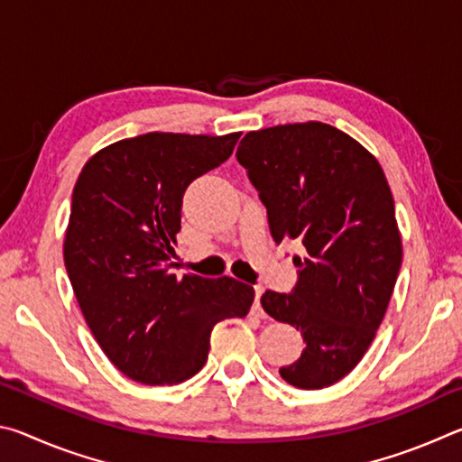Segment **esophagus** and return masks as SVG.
I'll return each mask as SVG.
<instances>
[{
	"label": "esophagus",
	"instance_id": "esophagus-1",
	"mask_svg": "<svg viewBox=\"0 0 462 462\" xmlns=\"http://www.w3.org/2000/svg\"><path fill=\"white\" fill-rule=\"evenodd\" d=\"M264 289L261 285H254V306H253V314L254 316H264V311L261 308V295H263Z\"/></svg>",
	"mask_w": 462,
	"mask_h": 462
}]
</instances>
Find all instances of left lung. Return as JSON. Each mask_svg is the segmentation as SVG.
Masks as SVG:
<instances>
[{"label":"left lung","mask_w":462,"mask_h":462,"mask_svg":"<svg viewBox=\"0 0 462 462\" xmlns=\"http://www.w3.org/2000/svg\"><path fill=\"white\" fill-rule=\"evenodd\" d=\"M236 159L267 208L273 240H300L291 293L267 291L263 310L301 332L306 348L279 373L322 389L365 356L402 267L393 195L377 159L322 122L248 132Z\"/></svg>","instance_id":"8db88e82"}]
</instances>
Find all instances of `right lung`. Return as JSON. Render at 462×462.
<instances>
[{
	"mask_svg": "<svg viewBox=\"0 0 462 462\" xmlns=\"http://www.w3.org/2000/svg\"><path fill=\"white\" fill-rule=\"evenodd\" d=\"M238 138L148 132L101 148L77 179L65 267L91 334L132 381L193 377L214 326L253 306L254 289L232 277L169 273L185 189L228 161Z\"/></svg>",
	"mask_w": 462,
	"mask_h": 462,
	"instance_id": "obj_1",
	"label": "right lung"
}]
</instances>
